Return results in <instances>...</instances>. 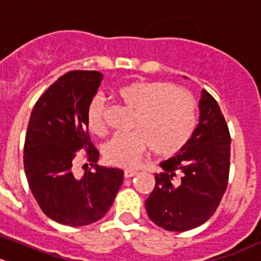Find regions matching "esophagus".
<instances>
[{"label":"esophagus","mask_w":261,"mask_h":261,"mask_svg":"<svg viewBox=\"0 0 261 261\" xmlns=\"http://www.w3.org/2000/svg\"><path fill=\"white\" fill-rule=\"evenodd\" d=\"M136 174H138V172L134 171V170H125V172H123V176H125L126 179H130V177L135 176Z\"/></svg>","instance_id":"34e87169"}]
</instances>
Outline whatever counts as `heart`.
<instances>
[{"instance_id": "b5f03b06", "label": "heart", "mask_w": 261, "mask_h": 261, "mask_svg": "<svg viewBox=\"0 0 261 261\" xmlns=\"http://www.w3.org/2000/svg\"><path fill=\"white\" fill-rule=\"evenodd\" d=\"M118 99L135 109L131 133L116 134L104 145V160L118 167L136 166L153 148L160 155H171L188 144L197 127L193 97L187 90L164 81H133L116 90ZM103 97L95 96L86 112L90 133H107Z\"/></svg>"}]
</instances>
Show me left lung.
Returning <instances> with one entry per match:
<instances>
[{
  "instance_id": "1",
  "label": "left lung",
  "mask_w": 261,
  "mask_h": 261,
  "mask_svg": "<svg viewBox=\"0 0 261 261\" xmlns=\"http://www.w3.org/2000/svg\"><path fill=\"white\" fill-rule=\"evenodd\" d=\"M199 122L188 144L160 165L155 187L145 201L155 225L186 232L207 221L218 208L229 177L230 134L220 107L206 90Z\"/></svg>"
}]
</instances>
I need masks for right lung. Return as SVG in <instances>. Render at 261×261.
<instances>
[{
	"label": "right lung",
	"mask_w": 261,
	"mask_h": 261,
	"mask_svg": "<svg viewBox=\"0 0 261 261\" xmlns=\"http://www.w3.org/2000/svg\"><path fill=\"white\" fill-rule=\"evenodd\" d=\"M103 74L72 70L54 82L33 107L24 143V171L32 194L46 216L69 226L100 220L122 184L123 171L96 164L86 125L90 101ZM85 150L89 169L81 179L72 174L75 152Z\"/></svg>",
	"instance_id": "obj_1"
}]
</instances>
